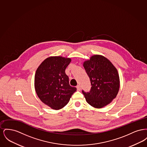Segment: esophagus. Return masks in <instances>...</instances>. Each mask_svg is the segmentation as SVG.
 I'll return each instance as SVG.
<instances>
[{"instance_id": "1", "label": "esophagus", "mask_w": 147, "mask_h": 147, "mask_svg": "<svg viewBox=\"0 0 147 147\" xmlns=\"http://www.w3.org/2000/svg\"><path fill=\"white\" fill-rule=\"evenodd\" d=\"M77 90H78V91H80V89H81V88H80V86L79 85H77Z\"/></svg>"}]
</instances>
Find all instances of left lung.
<instances>
[{
  "instance_id": "1",
  "label": "left lung",
  "mask_w": 147,
  "mask_h": 147,
  "mask_svg": "<svg viewBox=\"0 0 147 147\" xmlns=\"http://www.w3.org/2000/svg\"><path fill=\"white\" fill-rule=\"evenodd\" d=\"M84 69L90 78L91 89L82 90L87 102L95 108L109 104L116 97L119 88L118 71L104 56L94 55L84 62Z\"/></svg>"
}]
</instances>
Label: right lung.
<instances>
[{
    "instance_id": "add662e5",
    "label": "right lung",
    "mask_w": 147,
    "mask_h": 147,
    "mask_svg": "<svg viewBox=\"0 0 147 147\" xmlns=\"http://www.w3.org/2000/svg\"><path fill=\"white\" fill-rule=\"evenodd\" d=\"M70 62V58L50 57L42 62L36 71V94L42 102L52 109L63 108L77 90L69 85V78L65 73Z\"/></svg>"
}]
</instances>
